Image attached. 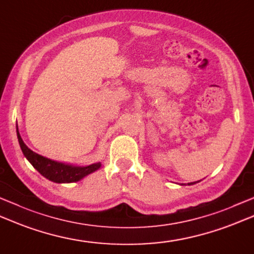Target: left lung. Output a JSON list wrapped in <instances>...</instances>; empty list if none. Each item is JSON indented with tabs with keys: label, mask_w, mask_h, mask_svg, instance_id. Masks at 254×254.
Returning a JSON list of instances; mask_svg holds the SVG:
<instances>
[{
	"label": "left lung",
	"mask_w": 254,
	"mask_h": 254,
	"mask_svg": "<svg viewBox=\"0 0 254 254\" xmlns=\"http://www.w3.org/2000/svg\"><path fill=\"white\" fill-rule=\"evenodd\" d=\"M196 182H193V183H188V185H192V184H195ZM198 183V182H197ZM181 185H185V184H181Z\"/></svg>",
	"instance_id": "8db88e82"
}]
</instances>
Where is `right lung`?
I'll use <instances>...</instances> for the list:
<instances>
[{
  "label": "right lung",
  "mask_w": 254,
  "mask_h": 254,
  "mask_svg": "<svg viewBox=\"0 0 254 254\" xmlns=\"http://www.w3.org/2000/svg\"><path fill=\"white\" fill-rule=\"evenodd\" d=\"M16 134L18 138L19 146L24 154V156L27 158L28 162L32 164L33 167L42 176L54 183L63 184V183H73L79 182L86 177L89 174L98 171L101 167V163H94L88 166H74L71 164H64L61 162H56L49 158L44 157L39 154L33 152L31 148L26 146L21 137V134L18 132L16 124Z\"/></svg>",
  "instance_id": "obj_1"
}]
</instances>
